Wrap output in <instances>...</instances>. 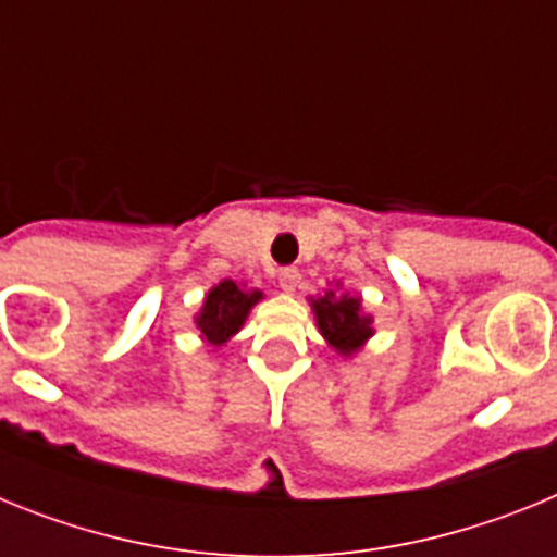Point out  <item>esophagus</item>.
Masks as SVG:
<instances>
[{
  "mask_svg": "<svg viewBox=\"0 0 557 557\" xmlns=\"http://www.w3.org/2000/svg\"><path fill=\"white\" fill-rule=\"evenodd\" d=\"M298 282H301V273H298V268H282V273H278V284H282V289L293 293V289L298 287Z\"/></svg>",
  "mask_w": 557,
  "mask_h": 557,
  "instance_id": "1",
  "label": "esophagus"
}]
</instances>
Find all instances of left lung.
Segmentation results:
<instances>
[{
	"label": "left lung",
	"mask_w": 557,
	"mask_h": 557,
	"mask_svg": "<svg viewBox=\"0 0 557 557\" xmlns=\"http://www.w3.org/2000/svg\"><path fill=\"white\" fill-rule=\"evenodd\" d=\"M312 309L318 329L329 339V346L334 351L346 354V357L357 354L373 334L371 318L362 312V301H359L357 295L329 289L326 295L314 298Z\"/></svg>",
	"instance_id": "left-lung-1"
}]
</instances>
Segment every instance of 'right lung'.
Wrapping results in <instances>:
<instances>
[{
    "instance_id": "right-lung-1",
    "label": "right lung",
    "mask_w": 557,
    "mask_h": 557,
    "mask_svg": "<svg viewBox=\"0 0 557 557\" xmlns=\"http://www.w3.org/2000/svg\"><path fill=\"white\" fill-rule=\"evenodd\" d=\"M262 298L259 289H245L236 287L231 278L220 282L218 287H211L206 295L203 309L195 318L200 329V337L209 343V346H223L231 334L239 332V326L248 318L250 307Z\"/></svg>"
}]
</instances>
